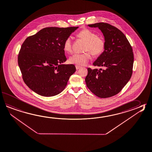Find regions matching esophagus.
Here are the masks:
<instances>
[{"instance_id": "34e87169", "label": "esophagus", "mask_w": 152, "mask_h": 152, "mask_svg": "<svg viewBox=\"0 0 152 152\" xmlns=\"http://www.w3.org/2000/svg\"><path fill=\"white\" fill-rule=\"evenodd\" d=\"M80 68H81V66H78V65H76V69L77 70Z\"/></svg>"}]
</instances>
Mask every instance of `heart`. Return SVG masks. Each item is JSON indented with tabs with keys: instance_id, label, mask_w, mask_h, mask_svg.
<instances>
[{
	"instance_id": "heart-1",
	"label": "heart",
	"mask_w": 152,
	"mask_h": 152,
	"mask_svg": "<svg viewBox=\"0 0 152 152\" xmlns=\"http://www.w3.org/2000/svg\"><path fill=\"white\" fill-rule=\"evenodd\" d=\"M78 37L86 41V43L84 50L86 52L74 54L69 59L70 63L81 66L86 65L91 59V54L94 56H99L104 51L105 46L104 39L97 36L92 30L84 28L78 34ZM63 49L66 53L72 52V42L71 37H68L64 40Z\"/></svg>"
}]
</instances>
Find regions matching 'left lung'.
Instances as JSON below:
<instances>
[{
	"label": "left lung",
	"mask_w": 152,
	"mask_h": 152,
	"mask_svg": "<svg viewBox=\"0 0 152 152\" xmlns=\"http://www.w3.org/2000/svg\"><path fill=\"white\" fill-rule=\"evenodd\" d=\"M98 28L103 34L105 49L93 63L98 69L88 68L85 81L89 90L100 98H108L120 93L133 73L134 54L129 41L118 28L106 23L88 25Z\"/></svg>",
	"instance_id": "8db88e82"
}]
</instances>
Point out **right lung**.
Wrapping results in <instances>:
<instances>
[{
    "mask_svg": "<svg viewBox=\"0 0 152 152\" xmlns=\"http://www.w3.org/2000/svg\"><path fill=\"white\" fill-rule=\"evenodd\" d=\"M78 28H44L22 44L18 63L23 81L32 91L49 97L64 89L76 68L63 64L66 60L63 44Z\"/></svg>",
    "mask_w": 152,
    "mask_h": 152,
    "instance_id": "right-lung-1",
    "label": "right lung"
}]
</instances>
